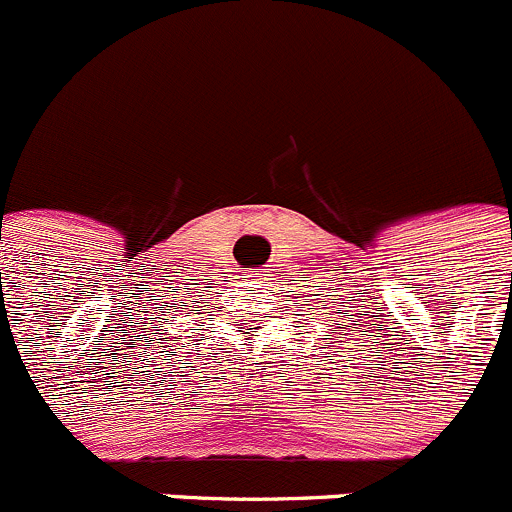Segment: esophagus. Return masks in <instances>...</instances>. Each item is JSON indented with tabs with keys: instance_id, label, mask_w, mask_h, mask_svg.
I'll list each match as a JSON object with an SVG mask.
<instances>
[{
	"instance_id": "1",
	"label": "esophagus",
	"mask_w": 512,
	"mask_h": 512,
	"mask_svg": "<svg viewBox=\"0 0 512 512\" xmlns=\"http://www.w3.org/2000/svg\"><path fill=\"white\" fill-rule=\"evenodd\" d=\"M247 277H250V280H262L260 270H250V272H247Z\"/></svg>"
}]
</instances>
